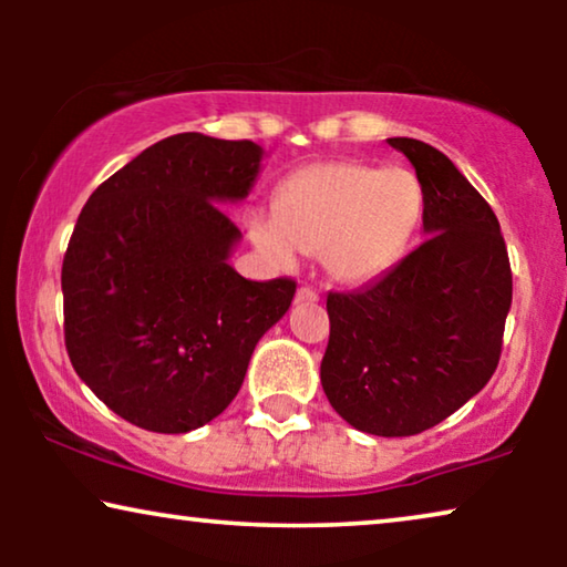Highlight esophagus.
<instances>
[{"label": "esophagus", "mask_w": 567, "mask_h": 567, "mask_svg": "<svg viewBox=\"0 0 567 567\" xmlns=\"http://www.w3.org/2000/svg\"><path fill=\"white\" fill-rule=\"evenodd\" d=\"M317 299H320V293H317V289H312V286H299L297 301H317Z\"/></svg>", "instance_id": "34e87169"}]
</instances>
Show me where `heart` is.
<instances>
[{
  "label": "heart",
  "mask_w": 567,
  "mask_h": 567,
  "mask_svg": "<svg viewBox=\"0 0 567 567\" xmlns=\"http://www.w3.org/2000/svg\"><path fill=\"white\" fill-rule=\"evenodd\" d=\"M423 216V188L405 167L317 162L276 190V214H255L252 239L276 258L322 252L324 268L363 284L405 255Z\"/></svg>",
  "instance_id": "obj_1"
}]
</instances>
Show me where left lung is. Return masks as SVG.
Instances as JSON below:
<instances>
[{
  "label": "left lung",
  "mask_w": 567,
  "mask_h": 567,
  "mask_svg": "<svg viewBox=\"0 0 567 567\" xmlns=\"http://www.w3.org/2000/svg\"><path fill=\"white\" fill-rule=\"evenodd\" d=\"M413 162L429 237L359 291H330L320 379L330 405L374 436H415L491 382L511 309L493 208L436 146L386 138Z\"/></svg>",
  "instance_id": "1"
}]
</instances>
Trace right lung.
Here are the masks:
<instances>
[{
	"label": "right lung",
	"mask_w": 567,
	"mask_h": 567,
	"mask_svg": "<svg viewBox=\"0 0 567 567\" xmlns=\"http://www.w3.org/2000/svg\"><path fill=\"white\" fill-rule=\"evenodd\" d=\"M260 146L175 134L107 177L69 239L64 343L84 384L154 433L200 429L243 386L262 332L291 307L289 276L250 281L224 200L247 196Z\"/></svg>",
	"instance_id": "add662e5"
}]
</instances>
